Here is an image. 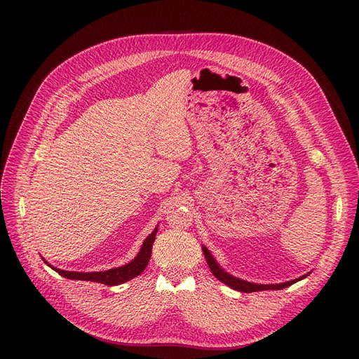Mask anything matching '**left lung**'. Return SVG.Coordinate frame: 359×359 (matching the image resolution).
Listing matches in <instances>:
<instances>
[{
	"label": "left lung",
	"instance_id": "obj_1",
	"mask_svg": "<svg viewBox=\"0 0 359 359\" xmlns=\"http://www.w3.org/2000/svg\"><path fill=\"white\" fill-rule=\"evenodd\" d=\"M201 250H203L204 257H206V262H208V264H209L212 273L215 274V277H216L217 280H220L222 283H224L226 285H229L230 288L237 290V291H241V292H254V291H264V290H283V288L290 287L291 284H294V283H297V281H299V280H302V278H305V277H309V276L311 274V271H310V273H306V274H304V276H301V277H298V278H295V280L285 281V283H280V284H257V283H250V281H245V280H241V278H237V277L229 274V273L216 262V259L213 257L212 252L209 251V248H208L206 245H203Z\"/></svg>",
	"mask_w": 359,
	"mask_h": 359
}]
</instances>
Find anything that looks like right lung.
Segmentation results:
<instances>
[{
    "label": "right lung",
    "mask_w": 359,
    "mask_h": 359,
    "mask_svg": "<svg viewBox=\"0 0 359 359\" xmlns=\"http://www.w3.org/2000/svg\"><path fill=\"white\" fill-rule=\"evenodd\" d=\"M158 227L159 224L155 227V230H153L143 241L139 252L136 257L129 262L128 264L125 266H121V267H115V269H111V270H107V271H92V273H79V271H67V270H61V269H57V267H53L50 266L43 257L42 260L53 269L55 270L60 276L65 277V278H69V280H82V281H93V283H100V284H105V285H118V284H123L129 280H132L133 277L139 276L140 273H143V270L146 269L149 260H150V255H151V245H153V241H155V237H156V233H158Z\"/></svg>",
    "instance_id": "add662e5"
}]
</instances>
